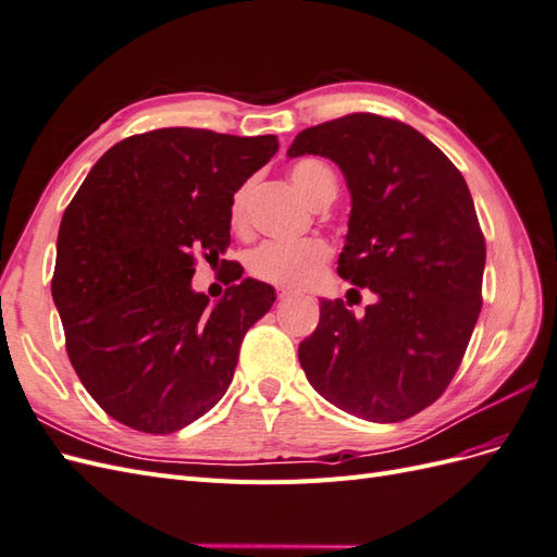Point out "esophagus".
I'll list each match as a JSON object with an SVG mask.
<instances>
[{
  "instance_id": "1",
  "label": "esophagus",
  "mask_w": 557,
  "mask_h": 557,
  "mask_svg": "<svg viewBox=\"0 0 557 557\" xmlns=\"http://www.w3.org/2000/svg\"><path fill=\"white\" fill-rule=\"evenodd\" d=\"M276 295H278V299H281V301H285V299H293L297 293H295V290H290V288H278V290H276Z\"/></svg>"
}]
</instances>
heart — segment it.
<instances>
[{
  "mask_svg": "<svg viewBox=\"0 0 557 557\" xmlns=\"http://www.w3.org/2000/svg\"><path fill=\"white\" fill-rule=\"evenodd\" d=\"M290 181L307 195L315 207H323L336 195V176L325 162L305 158L297 160L288 170ZM248 197L250 183H244L230 199V225L234 232L248 230ZM332 248L325 239L309 237L299 242H267L250 252V274L281 285V288H309L325 272Z\"/></svg>",
  "mask_w": 557,
  "mask_h": 557,
  "instance_id": "heart-1",
  "label": "heart"
}]
</instances>
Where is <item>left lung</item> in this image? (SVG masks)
Wrapping results in <instances>:
<instances>
[{"label": "left lung", "instance_id": "1", "mask_svg": "<svg viewBox=\"0 0 557 557\" xmlns=\"http://www.w3.org/2000/svg\"><path fill=\"white\" fill-rule=\"evenodd\" d=\"M288 156L339 164L352 207L336 272L376 295L362 318L320 301L299 364L334 407L399 423L442 397L479 320L485 239L467 183L418 129L376 113L307 127Z\"/></svg>", "mask_w": 557, "mask_h": 557}]
</instances>
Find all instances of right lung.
I'll list each match as a JSON object with an SVG mask.
<instances>
[{
  "label": "right lung",
  "instance_id": "right-lung-1",
  "mask_svg": "<svg viewBox=\"0 0 557 557\" xmlns=\"http://www.w3.org/2000/svg\"><path fill=\"white\" fill-rule=\"evenodd\" d=\"M276 150L274 134H134L64 209L50 290L72 367L117 423L170 434L227 393L244 336L276 295L244 278L211 307L193 290L195 262L223 256L232 195Z\"/></svg>",
  "mask_w": 557,
  "mask_h": 557
}]
</instances>
